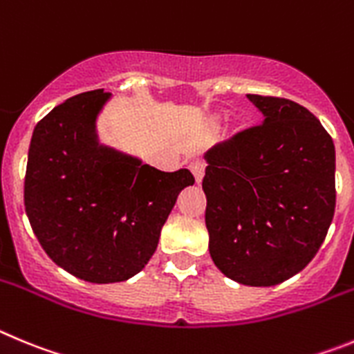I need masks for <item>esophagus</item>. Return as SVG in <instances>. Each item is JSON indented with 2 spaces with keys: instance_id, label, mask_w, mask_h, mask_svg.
Wrapping results in <instances>:
<instances>
[{
  "instance_id": "esophagus-1",
  "label": "esophagus",
  "mask_w": 354,
  "mask_h": 354,
  "mask_svg": "<svg viewBox=\"0 0 354 354\" xmlns=\"http://www.w3.org/2000/svg\"><path fill=\"white\" fill-rule=\"evenodd\" d=\"M205 167L206 164L203 160H192L190 162V171H192L194 178H196L197 183L203 181V176H205Z\"/></svg>"
}]
</instances>
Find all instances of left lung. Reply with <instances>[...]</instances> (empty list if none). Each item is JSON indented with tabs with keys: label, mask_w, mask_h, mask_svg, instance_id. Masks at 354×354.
Returning <instances> with one entry per match:
<instances>
[{
	"label": "left lung",
	"mask_w": 354,
	"mask_h": 354,
	"mask_svg": "<svg viewBox=\"0 0 354 354\" xmlns=\"http://www.w3.org/2000/svg\"><path fill=\"white\" fill-rule=\"evenodd\" d=\"M261 125L205 155L209 256L225 277L268 288L307 266L335 212V146L308 109L247 95Z\"/></svg>",
	"instance_id": "obj_1"
}]
</instances>
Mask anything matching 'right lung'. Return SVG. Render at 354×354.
I'll use <instances>...</instances> for the list:
<instances>
[{
    "instance_id": "1",
    "label": "right lung",
    "mask_w": 354,
    "mask_h": 354,
    "mask_svg": "<svg viewBox=\"0 0 354 354\" xmlns=\"http://www.w3.org/2000/svg\"><path fill=\"white\" fill-rule=\"evenodd\" d=\"M111 100L86 91L37 123L28 151L24 206L35 236L59 268L93 284L138 275L157 250L189 169L164 173L102 145L97 120Z\"/></svg>"
}]
</instances>
